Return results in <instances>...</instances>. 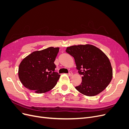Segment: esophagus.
Returning a JSON list of instances; mask_svg holds the SVG:
<instances>
[{
	"label": "esophagus",
	"mask_w": 129,
	"mask_h": 129,
	"mask_svg": "<svg viewBox=\"0 0 129 129\" xmlns=\"http://www.w3.org/2000/svg\"><path fill=\"white\" fill-rule=\"evenodd\" d=\"M68 75H69V76H72L73 75V73H72L71 71H70V72H69V73H68Z\"/></svg>",
	"instance_id": "obj_1"
}]
</instances>
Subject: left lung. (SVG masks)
<instances>
[{
	"label": "left lung",
	"mask_w": 129,
	"mask_h": 129,
	"mask_svg": "<svg viewBox=\"0 0 129 129\" xmlns=\"http://www.w3.org/2000/svg\"><path fill=\"white\" fill-rule=\"evenodd\" d=\"M66 52L74 57L76 69L82 77L81 84L76 89L88 96L98 95L110 83L112 69L108 56L91 45L68 47Z\"/></svg>",
	"instance_id": "8db88e82"
}]
</instances>
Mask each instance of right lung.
Wrapping results in <instances>:
<instances>
[{"mask_svg": "<svg viewBox=\"0 0 129 129\" xmlns=\"http://www.w3.org/2000/svg\"><path fill=\"white\" fill-rule=\"evenodd\" d=\"M59 51L58 47H50L35 51L22 60L18 76L24 86L35 92L41 93L52 89L60 76L55 72L54 61Z\"/></svg>", "mask_w": 129, "mask_h": 129, "instance_id": "right-lung-1", "label": "right lung"}]
</instances>
